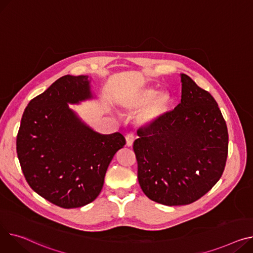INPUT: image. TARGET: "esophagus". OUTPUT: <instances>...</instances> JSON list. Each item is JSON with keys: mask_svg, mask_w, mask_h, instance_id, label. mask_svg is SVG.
Wrapping results in <instances>:
<instances>
[{"mask_svg": "<svg viewBox=\"0 0 253 253\" xmlns=\"http://www.w3.org/2000/svg\"><path fill=\"white\" fill-rule=\"evenodd\" d=\"M133 142H134V135L132 133H129L126 135V145L128 147H131L133 145Z\"/></svg>", "mask_w": 253, "mask_h": 253, "instance_id": "1", "label": "esophagus"}]
</instances>
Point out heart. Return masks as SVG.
Masks as SVG:
<instances>
[{
  "label": "heart",
  "instance_id": "1",
  "mask_svg": "<svg viewBox=\"0 0 253 253\" xmlns=\"http://www.w3.org/2000/svg\"><path fill=\"white\" fill-rule=\"evenodd\" d=\"M122 107L130 112H139L137 122L140 126H153L170 113L173 95L170 91H159L154 87H143L121 98Z\"/></svg>",
  "mask_w": 253,
  "mask_h": 253
}]
</instances>
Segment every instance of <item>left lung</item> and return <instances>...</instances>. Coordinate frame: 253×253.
Instances as JSON below:
<instances>
[{
	"label": "left lung",
	"instance_id": "obj_1",
	"mask_svg": "<svg viewBox=\"0 0 253 253\" xmlns=\"http://www.w3.org/2000/svg\"><path fill=\"white\" fill-rule=\"evenodd\" d=\"M181 102L156 125L137 131L133 149L144 194L165 206H185L220 180L228 130L214 98L181 74Z\"/></svg>",
	"mask_w": 253,
	"mask_h": 253
}]
</instances>
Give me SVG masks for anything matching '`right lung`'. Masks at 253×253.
<instances>
[{"mask_svg":"<svg viewBox=\"0 0 253 253\" xmlns=\"http://www.w3.org/2000/svg\"><path fill=\"white\" fill-rule=\"evenodd\" d=\"M87 75H65L27 105L17 156L29 186L60 208L86 206L102 191L108 167L125 145L121 133L100 134L69 108L94 98Z\"/></svg>","mask_w":253,"mask_h":253,"instance_id":"obj_1","label":"right lung"}]
</instances>
